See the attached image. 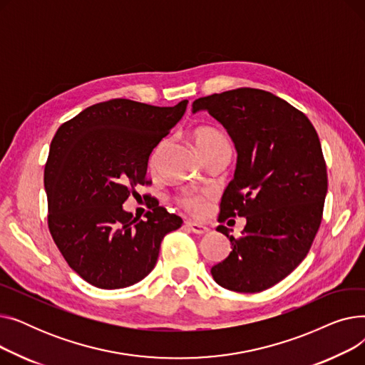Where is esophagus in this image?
Here are the masks:
<instances>
[{"label": "esophagus", "instance_id": "obj_1", "mask_svg": "<svg viewBox=\"0 0 365 365\" xmlns=\"http://www.w3.org/2000/svg\"><path fill=\"white\" fill-rule=\"evenodd\" d=\"M185 226H187L190 231H192L194 234H198V235H204V234H207L210 231L207 226L195 223V222H185Z\"/></svg>", "mask_w": 365, "mask_h": 365}]
</instances>
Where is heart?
Masks as SVG:
<instances>
[{
  "mask_svg": "<svg viewBox=\"0 0 365 365\" xmlns=\"http://www.w3.org/2000/svg\"><path fill=\"white\" fill-rule=\"evenodd\" d=\"M190 138H192L197 150L201 153L202 158H205L210 153H213L220 149H229V142L225 134L210 125H198L192 131H190ZM178 202L180 207L190 213H200L204 208V197L195 192H182L178 197Z\"/></svg>",
  "mask_w": 365,
  "mask_h": 365,
  "instance_id": "b5f03b06",
  "label": "heart"
}]
</instances>
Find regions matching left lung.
<instances>
[{
	"label": "left lung",
	"instance_id": "8db88e82",
	"mask_svg": "<svg viewBox=\"0 0 365 365\" xmlns=\"http://www.w3.org/2000/svg\"><path fill=\"white\" fill-rule=\"evenodd\" d=\"M200 109L227 130L238 152L217 217L232 252L212 275L227 290L263 292L296 269L319 229L329 185L319 138L302 110L259 88L205 96L192 103ZM237 215L247 219L240 239L222 226Z\"/></svg>",
	"mask_w": 365,
	"mask_h": 365
}]
</instances>
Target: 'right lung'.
Returning a JSON list of instances; mask_svg holds the SVG:
<instances>
[{"label": "right lung", "instance_id": "obj_1", "mask_svg": "<svg viewBox=\"0 0 365 365\" xmlns=\"http://www.w3.org/2000/svg\"><path fill=\"white\" fill-rule=\"evenodd\" d=\"M187 101L153 106L128 99L96 103L56 131L44 168L48 231L66 263L88 284L124 289L157 263L164 237L183 220L150 202L145 220L123 210L148 185L152 150Z\"/></svg>", "mask_w": 365, "mask_h": 365}]
</instances>
